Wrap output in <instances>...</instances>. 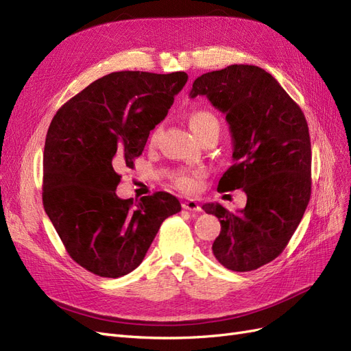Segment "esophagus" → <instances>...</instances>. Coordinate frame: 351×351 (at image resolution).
Here are the masks:
<instances>
[{"instance_id":"esophagus-1","label":"esophagus","mask_w":351,"mask_h":351,"mask_svg":"<svg viewBox=\"0 0 351 351\" xmlns=\"http://www.w3.org/2000/svg\"><path fill=\"white\" fill-rule=\"evenodd\" d=\"M183 208H184L186 210H192V212H200V210H202V209H200V205L197 204L196 200H193V199L183 202Z\"/></svg>"}]
</instances>
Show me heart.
I'll list each match as a JSON object with an SVG mask.
<instances>
[{"instance_id": "obj_1", "label": "heart", "mask_w": 351, "mask_h": 351, "mask_svg": "<svg viewBox=\"0 0 351 351\" xmlns=\"http://www.w3.org/2000/svg\"><path fill=\"white\" fill-rule=\"evenodd\" d=\"M189 125L192 132L199 137H204L208 133H218L219 134V120L215 114L209 111H195L189 117ZM159 134V129H155L151 134V142H155ZM202 176L200 169H182L177 171L173 177L174 184L184 190V192H193L199 186V178Z\"/></svg>"}]
</instances>
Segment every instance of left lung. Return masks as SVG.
<instances>
[{
  "instance_id": "1",
  "label": "left lung",
  "mask_w": 351,
  "mask_h": 351,
  "mask_svg": "<svg viewBox=\"0 0 351 351\" xmlns=\"http://www.w3.org/2000/svg\"><path fill=\"white\" fill-rule=\"evenodd\" d=\"M204 95L226 114L232 136V164L218 190L243 189L246 206L237 214L205 204L221 222L212 244L227 269L247 272L274 261L299 227L311 199L312 149L304 114L269 73L232 64L202 74L190 98Z\"/></svg>"
}]
</instances>
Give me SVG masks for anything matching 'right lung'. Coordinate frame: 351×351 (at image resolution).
<instances>
[{
    "instance_id": "obj_1",
    "label": "right lung",
    "mask_w": 351,
    "mask_h": 351,
    "mask_svg": "<svg viewBox=\"0 0 351 351\" xmlns=\"http://www.w3.org/2000/svg\"><path fill=\"white\" fill-rule=\"evenodd\" d=\"M187 79L184 71H115L67 101L49 124L42 202L71 259L95 275L136 269L164 219L182 210L167 192L137 204L120 199L115 168H133Z\"/></svg>"
}]
</instances>
